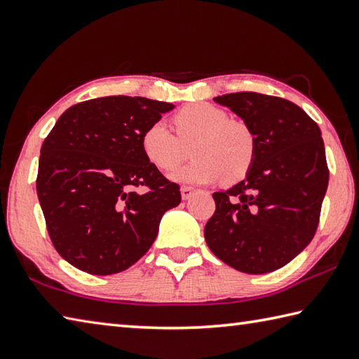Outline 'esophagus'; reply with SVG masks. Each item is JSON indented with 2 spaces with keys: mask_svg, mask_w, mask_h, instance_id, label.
<instances>
[{
  "mask_svg": "<svg viewBox=\"0 0 359 359\" xmlns=\"http://www.w3.org/2000/svg\"><path fill=\"white\" fill-rule=\"evenodd\" d=\"M194 192H196V189H194V187H191V186H183V187H181V197H183V200L191 198Z\"/></svg>",
  "mask_w": 359,
  "mask_h": 359,
  "instance_id": "esophagus-1",
  "label": "esophagus"
}]
</instances>
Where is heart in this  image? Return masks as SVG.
Listing matches in <instances>:
<instances>
[{"label":"heart","mask_w":359,"mask_h":359,"mask_svg":"<svg viewBox=\"0 0 359 359\" xmlns=\"http://www.w3.org/2000/svg\"><path fill=\"white\" fill-rule=\"evenodd\" d=\"M175 132L163 121L148 126L142 135L147 161L161 172H173L189 156L196 157L173 175L180 183L235 184L252 168L257 137L241 119H230L221 107L191 104L173 116Z\"/></svg>","instance_id":"heart-1"}]
</instances>
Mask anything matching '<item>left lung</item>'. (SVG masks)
<instances>
[{"instance_id":"1","label":"left lung","mask_w":359,"mask_h":359,"mask_svg":"<svg viewBox=\"0 0 359 359\" xmlns=\"http://www.w3.org/2000/svg\"><path fill=\"white\" fill-rule=\"evenodd\" d=\"M257 137L246 178L215 192V215L205 225L211 252L248 274H265L292 262L316 235L328 187L322 132L290 100L243 91L215 97Z\"/></svg>"}]
</instances>
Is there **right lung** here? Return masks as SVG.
Wrapping results in <instances>:
<instances>
[{"mask_svg": "<svg viewBox=\"0 0 359 359\" xmlns=\"http://www.w3.org/2000/svg\"><path fill=\"white\" fill-rule=\"evenodd\" d=\"M172 109L147 97L85 100L43 140L37 197L56 252L72 266L124 271L148 252L163 212L180 205V186L142 151L143 132Z\"/></svg>", "mask_w": 359, "mask_h": 359, "instance_id": "right-lung-1", "label": "right lung"}]
</instances>
